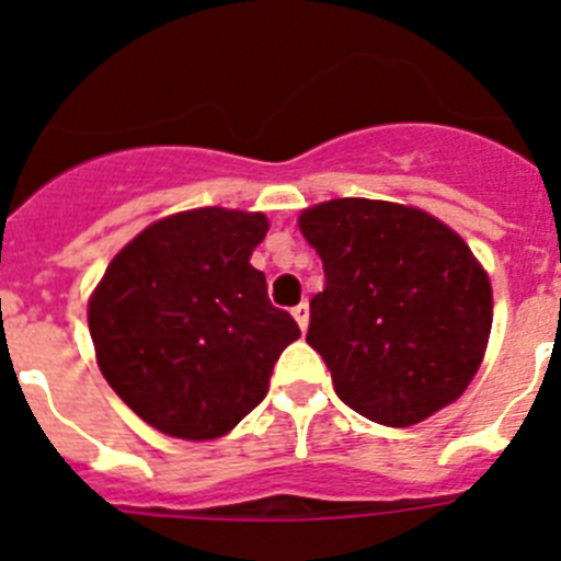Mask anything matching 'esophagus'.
<instances>
[{"instance_id":"obj_1","label":"esophagus","mask_w":561,"mask_h":561,"mask_svg":"<svg viewBox=\"0 0 561 561\" xmlns=\"http://www.w3.org/2000/svg\"><path fill=\"white\" fill-rule=\"evenodd\" d=\"M291 317L297 320V325H300V331H306V325H309V304H297L295 309H291Z\"/></svg>"}]
</instances>
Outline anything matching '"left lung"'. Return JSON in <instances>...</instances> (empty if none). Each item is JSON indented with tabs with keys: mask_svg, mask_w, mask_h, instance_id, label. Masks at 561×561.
<instances>
[{
	"mask_svg": "<svg viewBox=\"0 0 561 561\" xmlns=\"http://www.w3.org/2000/svg\"><path fill=\"white\" fill-rule=\"evenodd\" d=\"M323 261L306 342L351 410L410 427L469 388L492 331V284L463 238L419 207L331 199L300 213Z\"/></svg>",
	"mask_w": 561,
	"mask_h": 561,
	"instance_id": "8db88e82",
	"label": "left lung"
}]
</instances>
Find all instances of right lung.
I'll list each match as a JSON object with an SVG mask.
<instances>
[{
  "instance_id": "right-lung-1",
  "label": "right lung",
  "mask_w": 561,
  "mask_h": 561,
  "mask_svg": "<svg viewBox=\"0 0 561 561\" xmlns=\"http://www.w3.org/2000/svg\"><path fill=\"white\" fill-rule=\"evenodd\" d=\"M264 213L199 207L153 221L89 297V334L112 390L160 433L207 440L264 401L300 329L250 264Z\"/></svg>"
}]
</instances>
